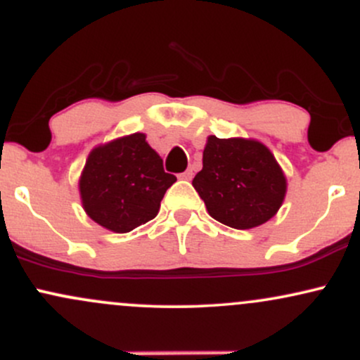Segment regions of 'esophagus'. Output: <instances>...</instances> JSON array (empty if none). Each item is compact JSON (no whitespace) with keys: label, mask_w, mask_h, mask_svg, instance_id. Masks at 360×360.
Listing matches in <instances>:
<instances>
[{"label":"esophagus","mask_w":360,"mask_h":360,"mask_svg":"<svg viewBox=\"0 0 360 360\" xmlns=\"http://www.w3.org/2000/svg\"><path fill=\"white\" fill-rule=\"evenodd\" d=\"M179 177H181V179H186V181L193 179V167H189L188 171H184L183 174H179Z\"/></svg>","instance_id":"1"}]
</instances>
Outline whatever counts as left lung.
Returning a JSON list of instances; mask_svg holds the SVG:
<instances>
[{"label":"left lung","instance_id":"left-lung-1","mask_svg":"<svg viewBox=\"0 0 360 360\" xmlns=\"http://www.w3.org/2000/svg\"><path fill=\"white\" fill-rule=\"evenodd\" d=\"M193 186L210 217L237 230L269 221L279 212L288 181L272 152L255 139L210 135L203 169Z\"/></svg>","mask_w":360,"mask_h":360}]
</instances>
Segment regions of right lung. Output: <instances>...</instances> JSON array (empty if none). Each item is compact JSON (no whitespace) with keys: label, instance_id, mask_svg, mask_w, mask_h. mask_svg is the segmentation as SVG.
<instances>
[{"label":"right lung","instance_id":"obj_1","mask_svg":"<svg viewBox=\"0 0 360 360\" xmlns=\"http://www.w3.org/2000/svg\"><path fill=\"white\" fill-rule=\"evenodd\" d=\"M176 176L164 172L162 159L146 134H131L89 152L79 177V196L93 221L115 233L131 232L157 217Z\"/></svg>","mask_w":360,"mask_h":360}]
</instances>
